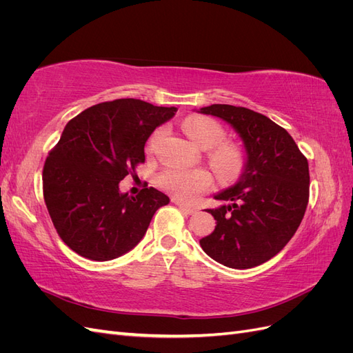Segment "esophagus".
<instances>
[{
  "label": "esophagus",
  "mask_w": 353,
  "mask_h": 353,
  "mask_svg": "<svg viewBox=\"0 0 353 353\" xmlns=\"http://www.w3.org/2000/svg\"><path fill=\"white\" fill-rule=\"evenodd\" d=\"M175 205L183 210L184 213H187V215H193V213H196L197 210H196V208H190V206H185V205H183V203L181 201H175Z\"/></svg>",
  "instance_id": "1"
}]
</instances>
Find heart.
Segmentation results:
<instances>
[{
    "instance_id": "b5f03b06",
    "label": "heart",
    "mask_w": 353,
    "mask_h": 353,
    "mask_svg": "<svg viewBox=\"0 0 353 353\" xmlns=\"http://www.w3.org/2000/svg\"><path fill=\"white\" fill-rule=\"evenodd\" d=\"M184 131L199 147L209 150V163L216 174L218 179L223 184H231L237 181L245 169L248 154L244 148L232 141H225V130L223 126L206 116H191L184 122ZM165 130L159 128L148 138L145 150L153 153ZM213 183V178L206 169L183 170L169 168L160 172L157 184L169 194L183 201H193L200 194L205 193Z\"/></svg>"
}]
</instances>
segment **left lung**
Returning a JSON list of instances; mask_svg holds the SVG:
<instances>
[{
    "label": "left lung",
    "instance_id": "1",
    "mask_svg": "<svg viewBox=\"0 0 353 353\" xmlns=\"http://www.w3.org/2000/svg\"><path fill=\"white\" fill-rule=\"evenodd\" d=\"M200 113L228 122L248 153L239 183L215 196L228 205L206 209L216 227L200 245L228 268H253L283 250L301 225L309 200L307 159L284 128L258 112L212 104Z\"/></svg>",
    "mask_w": 353,
    "mask_h": 353
}]
</instances>
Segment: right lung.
Returning <instances> with one entry per match:
<instances>
[{"label":"right lung","mask_w":353,"mask_h":353,"mask_svg":"<svg viewBox=\"0 0 353 353\" xmlns=\"http://www.w3.org/2000/svg\"><path fill=\"white\" fill-rule=\"evenodd\" d=\"M135 99L104 101L70 119L42 169L44 200L60 239L83 258L112 261L141 241L169 197L145 187L132 197L119 183L145 162L156 126L175 114Z\"/></svg>","instance_id":"1"}]
</instances>
